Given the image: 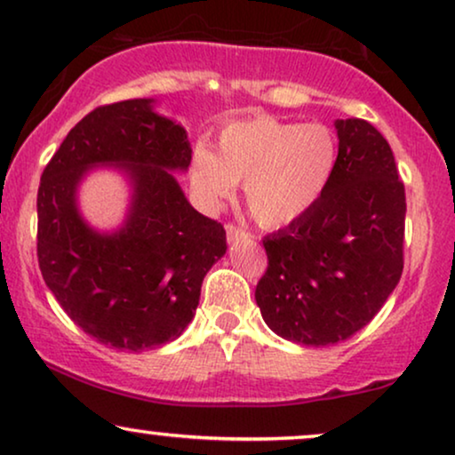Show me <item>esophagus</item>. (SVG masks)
<instances>
[{"mask_svg":"<svg viewBox=\"0 0 455 455\" xmlns=\"http://www.w3.org/2000/svg\"><path fill=\"white\" fill-rule=\"evenodd\" d=\"M247 233L245 230H243L241 227H236V225H233V222H228L227 225V239H228V243H236V241H243V239H247Z\"/></svg>","mask_w":455,"mask_h":455,"instance_id":"esophagus-1","label":"esophagus"}]
</instances>
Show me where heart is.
Here are the masks:
<instances>
[{
	"mask_svg": "<svg viewBox=\"0 0 455 455\" xmlns=\"http://www.w3.org/2000/svg\"><path fill=\"white\" fill-rule=\"evenodd\" d=\"M338 166V142L330 127L253 117L225 127L219 155L197 146L189 181L214 208L245 183V204L255 222L286 227L322 200Z\"/></svg>",
	"mask_w": 455,
	"mask_h": 455,
	"instance_id": "b5f03b06",
	"label": "heart"
}]
</instances>
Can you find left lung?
<instances>
[{
  "label": "left lung",
  "instance_id": "8db88e82",
  "mask_svg": "<svg viewBox=\"0 0 455 455\" xmlns=\"http://www.w3.org/2000/svg\"><path fill=\"white\" fill-rule=\"evenodd\" d=\"M338 166L315 206L264 236L255 286L278 336L325 347L373 319L404 270L406 194L387 140L364 119L336 121Z\"/></svg>",
  "mask_w": 455,
  "mask_h": 455
}]
</instances>
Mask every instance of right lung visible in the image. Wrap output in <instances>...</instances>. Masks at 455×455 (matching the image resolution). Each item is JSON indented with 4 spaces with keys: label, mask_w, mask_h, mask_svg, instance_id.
<instances>
[{
    "label": "right lung",
    "mask_w": 455,
    "mask_h": 455,
    "mask_svg": "<svg viewBox=\"0 0 455 455\" xmlns=\"http://www.w3.org/2000/svg\"><path fill=\"white\" fill-rule=\"evenodd\" d=\"M188 133L132 99L78 121L44 166L36 196V258L57 303L97 342L117 350L175 340L194 317L202 280L227 251V230L189 206L166 169H188ZM97 164L127 165L132 212L115 235L88 229L75 185Z\"/></svg>",
    "instance_id": "1"
}]
</instances>
